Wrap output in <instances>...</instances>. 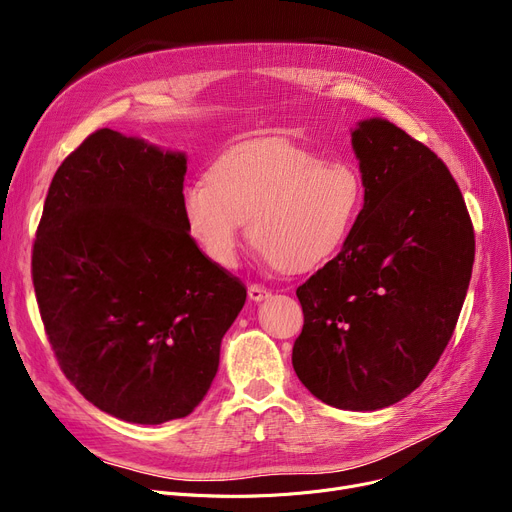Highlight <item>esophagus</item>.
Instances as JSON below:
<instances>
[{"label": "esophagus", "mask_w": 512, "mask_h": 512, "mask_svg": "<svg viewBox=\"0 0 512 512\" xmlns=\"http://www.w3.org/2000/svg\"><path fill=\"white\" fill-rule=\"evenodd\" d=\"M265 297H270V290L261 284H251L249 286V299L251 301H263Z\"/></svg>", "instance_id": "1"}]
</instances>
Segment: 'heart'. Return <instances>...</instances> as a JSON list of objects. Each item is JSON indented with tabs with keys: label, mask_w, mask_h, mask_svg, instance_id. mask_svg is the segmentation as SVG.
Returning a JSON list of instances; mask_svg holds the SVG:
<instances>
[{
	"label": "heart",
	"mask_w": 512,
	"mask_h": 512,
	"mask_svg": "<svg viewBox=\"0 0 512 512\" xmlns=\"http://www.w3.org/2000/svg\"><path fill=\"white\" fill-rule=\"evenodd\" d=\"M361 174L288 141H251L224 151L209 178L182 188L188 232L207 257L232 265L240 234L265 259L290 272L328 261L351 234L363 207Z\"/></svg>",
	"instance_id": "b5f03b06"
}]
</instances>
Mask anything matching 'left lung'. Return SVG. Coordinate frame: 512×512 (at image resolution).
I'll return each instance as SVG.
<instances>
[{"instance_id": "obj_1", "label": "left lung", "mask_w": 512, "mask_h": 512, "mask_svg": "<svg viewBox=\"0 0 512 512\" xmlns=\"http://www.w3.org/2000/svg\"><path fill=\"white\" fill-rule=\"evenodd\" d=\"M365 203L297 297L292 367L330 407L375 411L423 384L459 321L475 232L444 161L388 120L353 130Z\"/></svg>"}]
</instances>
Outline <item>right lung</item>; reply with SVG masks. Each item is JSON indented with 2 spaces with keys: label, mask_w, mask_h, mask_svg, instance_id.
<instances>
[{
  "label": "right lung",
  "mask_w": 512,
  "mask_h": 512,
  "mask_svg": "<svg viewBox=\"0 0 512 512\" xmlns=\"http://www.w3.org/2000/svg\"><path fill=\"white\" fill-rule=\"evenodd\" d=\"M186 157L101 128L58 168L33 284L60 369L103 413L159 425L207 394L247 286L182 215Z\"/></svg>",
  "instance_id": "1"
}]
</instances>
